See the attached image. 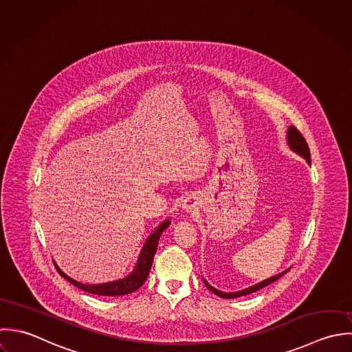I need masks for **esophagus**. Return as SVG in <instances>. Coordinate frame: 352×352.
Instances as JSON below:
<instances>
[{"instance_id": "obj_1", "label": "esophagus", "mask_w": 352, "mask_h": 352, "mask_svg": "<svg viewBox=\"0 0 352 352\" xmlns=\"http://www.w3.org/2000/svg\"><path fill=\"white\" fill-rule=\"evenodd\" d=\"M183 208L187 210V212H191V210H194V208H195V205L191 202V199H187L186 202H184V205H183Z\"/></svg>"}]
</instances>
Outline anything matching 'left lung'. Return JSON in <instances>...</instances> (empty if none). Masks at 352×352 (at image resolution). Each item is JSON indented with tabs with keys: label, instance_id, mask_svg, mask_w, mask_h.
I'll use <instances>...</instances> for the list:
<instances>
[{
	"label": "left lung",
	"instance_id": "8db88e82",
	"mask_svg": "<svg viewBox=\"0 0 352 352\" xmlns=\"http://www.w3.org/2000/svg\"><path fill=\"white\" fill-rule=\"evenodd\" d=\"M287 140H288V144L291 146V148L294 150V151H296L298 154H300L302 157H305L306 158V161L310 164V150H309V146H307V142L305 140V138H303V135L298 131V128L296 126H294V125H291L289 128H288V132H287ZM287 272V270H285ZM285 272H283V273H280V274H277V276H274V277H270V278H267V280H265V281H262V283H258V284H255V285H252V287H250V288H245V289H243V291H239V292H230V294H227V292H221V291H219V289H216L214 287H212L206 280H204V283H205V285L213 292V294H216L217 296H220V298H226V299H232V298H239V296H244V295H248V294H252V292H255V291H258V289H261V288H263V287H266V285H269V284H272V283H274L276 280H278Z\"/></svg>",
	"mask_w": 352,
	"mask_h": 352
}]
</instances>
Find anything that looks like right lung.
Segmentation results:
<instances>
[{"mask_svg": "<svg viewBox=\"0 0 352 352\" xmlns=\"http://www.w3.org/2000/svg\"><path fill=\"white\" fill-rule=\"evenodd\" d=\"M170 221H164L153 234H150L142 248V252L139 255L136 267L133 269V272L131 274H128L126 277L118 280V281H112V283H105V284H82L71 277H68L61 269H58V266H56L57 272L67 278L71 284H74L75 287L89 292V294H94V295H102V296H120V295H126L131 294L133 291H136L138 288H140L143 285V283L146 281L148 272L151 269L153 265V258L154 254L157 251V245H158V240L161 234L168 228Z\"/></svg>", "mask_w": 352, "mask_h": 352, "instance_id": "right-lung-1", "label": "right lung"}]
</instances>
